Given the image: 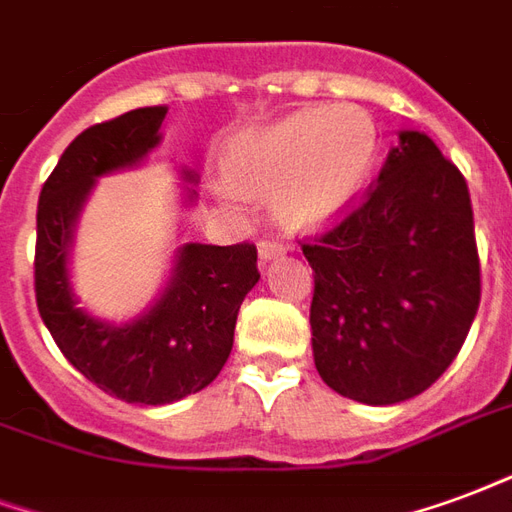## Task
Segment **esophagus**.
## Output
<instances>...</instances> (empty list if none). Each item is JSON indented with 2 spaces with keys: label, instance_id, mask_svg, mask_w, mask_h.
Returning <instances> with one entry per match:
<instances>
[{
  "label": "esophagus",
  "instance_id": "obj_1",
  "mask_svg": "<svg viewBox=\"0 0 512 512\" xmlns=\"http://www.w3.org/2000/svg\"><path fill=\"white\" fill-rule=\"evenodd\" d=\"M257 252H260V260L268 263V260H274V257H279L285 252V244H282V241H274V238H266V241H260Z\"/></svg>",
  "mask_w": 512,
  "mask_h": 512
}]
</instances>
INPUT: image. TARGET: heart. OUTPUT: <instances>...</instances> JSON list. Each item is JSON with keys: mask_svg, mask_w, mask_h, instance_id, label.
I'll use <instances>...</instances> for the list:
<instances>
[{"mask_svg": "<svg viewBox=\"0 0 512 512\" xmlns=\"http://www.w3.org/2000/svg\"><path fill=\"white\" fill-rule=\"evenodd\" d=\"M377 157L372 116L328 105L238 135L227 149L225 176L246 198L276 192V217L290 230H320L358 203Z\"/></svg>", "mask_w": 512, "mask_h": 512, "instance_id": "1", "label": "heart"}]
</instances>
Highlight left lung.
I'll list each match as a JSON object with an SVG mask.
<instances>
[{
	"instance_id": "1",
	"label": "left lung",
	"mask_w": 512,
	"mask_h": 512,
	"mask_svg": "<svg viewBox=\"0 0 512 512\" xmlns=\"http://www.w3.org/2000/svg\"><path fill=\"white\" fill-rule=\"evenodd\" d=\"M301 249L328 388L396 404L442 377L478 314L480 257L467 179L429 135L401 132L380 179Z\"/></svg>"
}]
</instances>
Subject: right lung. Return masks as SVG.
Listing matches in <instances>:
<instances>
[{"mask_svg":"<svg viewBox=\"0 0 512 512\" xmlns=\"http://www.w3.org/2000/svg\"><path fill=\"white\" fill-rule=\"evenodd\" d=\"M165 116V105H151L83 130L37 203L34 295L45 328L86 380L130 404H170L217 380L241 301L260 279L249 241L187 244L160 304L135 323L102 325L75 306L64 268L75 214L97 176L135 165L160 143Z\"/></svg>","mask_w":512,"mask_h":512,"instance_id":"obj_1","label":"right lung"}]
</instances>
